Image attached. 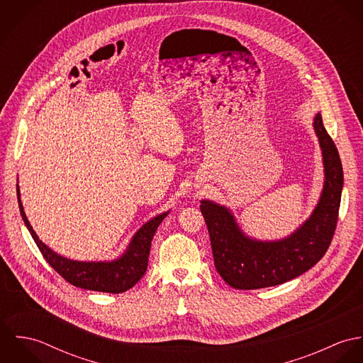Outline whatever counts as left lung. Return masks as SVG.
<instances>
[{
  "instance_id": "8db88e82",
  "label": "left lung",
  "mask_w": 363,
  "mask_h": 363,
  "mask_svg": "<svg viewBox=\"0 0 363 363\" xmlns=\"http://www.w3.org/2000/svg\"><path fill=\"white\" fill-rule=\"evenodd\" d=\"M314 130L324 159V190L311 218L289 238L252 240L240 232L226 208L201 201L215 268L232 288L249 291L284 284L311 269L328 250L338 222L344 172L320 113L314 118Z\"/></svg>"
}]
</instances>
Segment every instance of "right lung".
<instances>
[{
	"label": "right lung",
	"mask_w": 363,
	"mask_h": 363,
	"mask_svg": "<svg viewBox=\"0 0 363 363\" xmlns=\"http://www.w3.org/2000/svg\"><path fill=\"white\" fill-rule=\"evenodd\" d=\"M18 203L22 219L28 226L35 243L38 245L42 256L52 265V268L71 285L82 289L107 292V294H121L133 288L145 274L148 267V257L151 250V243L154 239L159 223L164 219L167 212L157 215L145 223L131 240L128 250L120 259L111 262H81L64 259L55 255L46 245L39 240L38 235L32 229L19 199V189L16 186Z\"/></svg>",
	"instance_id": "obj_1"
}]
</instances>
